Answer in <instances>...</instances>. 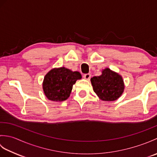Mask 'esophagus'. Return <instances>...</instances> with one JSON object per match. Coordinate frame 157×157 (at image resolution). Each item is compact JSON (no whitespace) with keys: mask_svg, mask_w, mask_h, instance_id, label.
<instances>
[{"mask_svg":"<svg viewBox=\"0 0 157 157\" xmlns=\"http://www.w3.org/2000/svg\"><path fill=\"white\" fill-rule=\"evenodd\" d=\"M83 77H84V79H87V80H89V79H90L91 75H90V73H87V74H84Z\"/></svg>","mask_w":157,"mask_h":157,"instance_id":"esophagus-1","label":"esophagus"}]
</instances>
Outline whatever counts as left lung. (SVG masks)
<instances>
[{
	"label": "left lung",
	"mask_w": 157,
	"mask_h": 157,
	"mask_svg": "<svg viewBox=\"0 0 157 157\" xmlns=\"http://www.w3.org/2000/svg\"><path fill=\"white\" fill-rule=\"evenodd\" d=\"M93 90L103 101H115L123 94L125 84L122 76L109 68L102 70V74L90 79Z\"/></svg>",
	"instance_id": "1"
}]
</instances>
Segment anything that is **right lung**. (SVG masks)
<instances>
[{
  "mask_svg": "<svg viewBox=\"0 0 157 157\" xmlns=\"http://www.w3.org/2000/svg\"><path fill=\"white\" fill-rule=\"evenodd\" d=\"M80 79L82 75L78 71H72L64 67L52 69L44 76L43 91L50 101H64L69 97L73 84Z\"/></svg>",
  "mask_w": 157,
  "mask_h": 157,
  "instance_id": "right-lung-1",
  "label": "right lung"
}]
</instances>
